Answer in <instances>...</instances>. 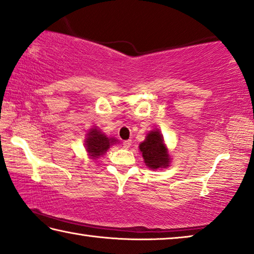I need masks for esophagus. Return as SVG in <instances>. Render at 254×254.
Here are the masks:
<instances>
[{"mask_svg": "<svg viewBox=\"0 0 254 254\" xmlns=\"http://www.w3.org/2000/svg\"><path fill=\"white\" fill-rule=\"evenodd\" d=\"M131 143H132V140H126V141H123V147L126 148V149H128L131 147Z\"/></svg>", "mask_w": 254, "mask_h": 254, "instance_id": "34e87169", "label": "esophagus"}]
</instances>
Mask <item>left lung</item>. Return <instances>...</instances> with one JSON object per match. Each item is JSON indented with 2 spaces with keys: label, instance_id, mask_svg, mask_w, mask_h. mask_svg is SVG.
I'll use <instances>...</instances> for the list:
<instances>
[{
  "label": "left lung",
  "instance_id": "left-lung-1",
  "mask_svg": "<svg viewBox=\"0 0 254 254\" xmlns=\"http://www.w3.org/2000/svg\"><path fill=\"white\" fill-rule=\"evenodd\" d=\"M140 152L142 154L143 162L150 170L167 168L171 164V156L167 146L165 144L164 136L158 128L149 131L146 139L139 144Z\"/></svg>",
  "mask_w": 254,
  "mask_h": 254
}]
</instances>
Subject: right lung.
<instances>
[{"mask_svg": "<svg viewBox=\"0 0 254 254\" xmlns=\"http://www.w3.org/2000/svg\"><path fill=\"white\" fill-rule=\"evenodd\" d=\"M86 136L84 148H86L89 158L95 160L105 154L111 146H114L119 142L116 138H112V136H107L105 133H103L102 130H99L97 127H92L88 131Z\"/></svg>", "mask_w": 254, "mask_h": 254, "instance_id": "add662e5", "label": "right lung"}]
</instances>
